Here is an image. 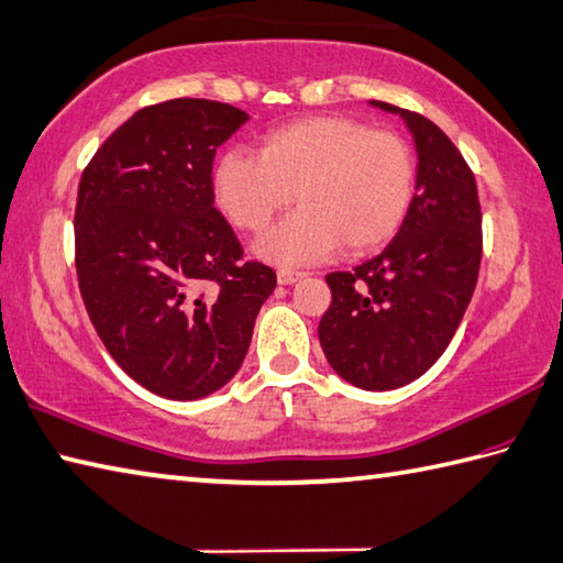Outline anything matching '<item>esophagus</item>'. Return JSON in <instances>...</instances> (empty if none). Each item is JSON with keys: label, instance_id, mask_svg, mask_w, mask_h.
<instances>
[{"label": "esophagus", "instance_id": "34e87169", "mask_svg": "<svg viewBox=\"0 0 563 563\" xmlns=\"http://www.w3.org/2000/svg\"><path fill=\"white\" fill-rule=\"evenodd\" d=\"M303 277H306V272H301V269H291V267H282V269H277V279H279V284H294V282L303 279Z\"/></svg>", "mask_w": 563, "mask_h": 563}]
</instances>
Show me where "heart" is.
Wrapping results in <instances>:
<instances>
[{"mask_svg":"<svg viewBox=\"0 0 563 563\" xmlns=\"http://www.w3.org/2000/svg\"><path fill=\"white\" fill-rule=\"evenodd\" d=\"M413 188L417 158L405 136L341 114L282 124L257 154L228 150L210 168L216 206L245 232L267 228L296 194L301 208L257 245L282 264L325 260L341 245L347 254L382 247L405 222Z\"/></svg>","mask_w":563,"mask_h":563,"instance_id":"1","label":"heart"}]
</instances>
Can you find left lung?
I'll return each mask as SVG.
<instances>
[{
  "instance_id": "8db88e82",
  "label": "left lung",
  "mask_w": 563,
  "mask_h": 563,
  "mask_svg": "<svg viewBox=\"0 0 563 563\" xmlns=\"http://www.w3.org/2000/svg\"><path fill=\"white\" fill-rule=\"evenodd\" d=\"M399 112L417 142V194L395 240L353 272H331L318 323L328 363L350 385L397 389L449 347L478 284L483 213L463 154L419 112Z\"/></svg>"
}]
</instances>
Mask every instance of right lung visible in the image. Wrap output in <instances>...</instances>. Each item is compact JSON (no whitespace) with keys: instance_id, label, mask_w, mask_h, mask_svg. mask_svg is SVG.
I'll return each mask as SVG.
<instances>
[{"instance_id":"right-lung-1","label":"right lung","mask_w":563,"mask_h":563,"mask_svg":"<svg viewBox=\"0 0 563 563\" xmlns=\"http://www.w3.org/2000/svg\"><path fill=\"white\" fill-rule=\"evenodd\" d=\"M247 122L228 102L150 104L85 166L76 272L100 341L126 375L166 399H200L235 377L277 274L245 260L216 208L218 146Z\"/></svg>"}]
</instances>
